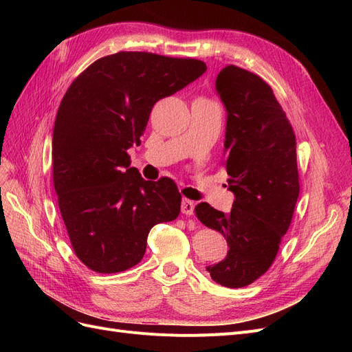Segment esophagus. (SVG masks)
Returning <instances> with one entry per match:
<instances>
[{
  "instance_id": "1",
  "label": "esophagus",
  "mask_w": 352,
  "mask_h": 352,
  "mask_svg": "<svg viewBox=\"0 0 352 352\" xmlns=\"http://www.w3.org/2000/svg\"><path fill=\"white\" fill-rule=\"evenodd\" d=\"M194 208H195V202L190 201L188 198L182 199V212L186 216H192L194 214Z\"/></svg>"
}]
</instances>
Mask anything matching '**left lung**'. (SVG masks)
Here are the masks:
<instances>
[{
  "label": "left lung",
  "instance_id": "obj_1",
  "mask_svg": "<svg viewBox=\"0 0 352 352\" xmlns=\"http://www.w3.org/2000/svg\"><path fill=\"white\" fill-rule=\"evenodd\" d=\"M216 89L228 111L223 167L235 201L226 214L207 202L195 214L229 247L225 260L207 267L211 279L242 287L270 269L291 226L300 195L296 138L270 85L255 73L229 65Z\"/></svg>",
  "mask_w": 352,
  "mask_h": 352
}]
</instances>
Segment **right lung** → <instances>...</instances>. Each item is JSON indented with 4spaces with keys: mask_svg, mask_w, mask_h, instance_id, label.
I'll list each match as a JSON object with an SVG mask.
<instances>
[{
    "mask_svg": "<svg viewBox=\"0 0 352 352\" xmlns=\"http://www.w3.org/2000/svg\"><path fill=\"white\" fill-rule=\"evenodd\" d=\"M206 70L197 58L120 51L72 82L52 132V182L73 251L88 269L133 267L151 228L179 216L176 184L142 179L127 150L141 144L154 104Z\"/></svg>",
    "mask_w": 352,
    "mask_h": 352,
    "instance_id": "1",
    "label": "right lung"
}]
</instances>
